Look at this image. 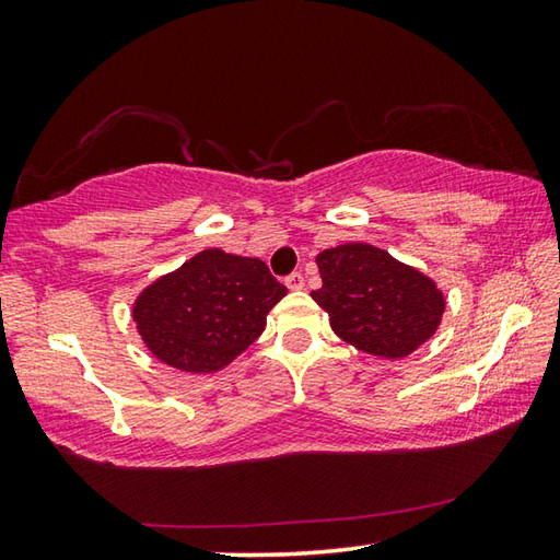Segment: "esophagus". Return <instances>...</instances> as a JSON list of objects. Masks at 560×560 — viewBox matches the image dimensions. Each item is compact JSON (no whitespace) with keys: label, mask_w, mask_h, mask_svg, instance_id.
<instances>
[{"label":"esophagus","mask_w":560,"mask_h":560,"mask_svg":"<svg viewBox=\"0 0 560 560\" xmlns=\"http://www.w3.org/2000/svg\"><path fill=\"white\" fill-rule=\"evenodd\" d=\"M287 287H289L291 291H301V289L305 287L303 273H301V271H293V273H289V277H287Z\"/></svg>","instance_id":"1"}]
</instances>
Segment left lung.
I'll list each match as a JSON object with an SVG mask.
<instances>
[{
    "label": "left lung",
    "mask_w": 560,
    "mask_h": 560,
    "mask_svg": "<svg viewBox=\"0 0 560 560\" xmlns=\"http://www.w3.org/2000/svg\"><path fill=\"white\" fill-rule=\"evenodd\" d=\"M323 289L313 291L329 325L355 349L380 359H404L435 335L445 299L419 269L365 243L317 255Z\"/></svg>",
    "instance_id": "left-lung-1"
}]
</instances>
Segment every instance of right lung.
I'll list each match as a JSON object with an SVG mask.
<instances>
[{
    "mask_svg": "<svg viewBox=\"0 0 560 560\" xmlns=\"http://www.w3.org/2000/svg\"><path fill=\"white\" fill-rule=\"evenodd\" d=\"M287 293L261 259L205 249L153 281L132 315L156 359L185 373H213L261 335Z\"/></svg>",
    "mask_w": 560,
    "mask_h": 560,
    "instance_id": "obj_1",
    "label": "right lung"
}]
</instances>
